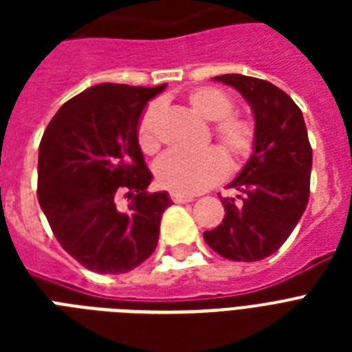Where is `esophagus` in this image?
I'll return each mask as SVG.
<instances>
[{
    "instance_id": "34e87169",
    "label": "esophagus",
    "mask_w": 352,
    "mask_h": 352,
    "mask_svg": "<svg viewBox=\"0 0 352 352\" xmlns=\"http://www.w3.org/2000/svg\"><path fill=\"white\" fill-rule=\"evenodd\" d=\"M170 199H171V201H173V203H192L193 195H186V193L171 192L170 193Z\"/></svg>"
}]
</instances>
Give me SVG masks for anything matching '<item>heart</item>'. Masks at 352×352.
Returning <instances> with one entry per match:
<instances>
[{
    "label": "heart",
    "instance_id": "b5f03b06",
    "mask_svg": "<svg viewBox=\"0 0 352 352\" xmlns=\"http://www.w3.org/2000/svg\"><path fill=\"white\" fill-rule=\"evenodd\" d=\"M186 104L190 111L210 124V135L217 149H206L197 155L171 153L162 155L155 162V177L160 186L177 193H199L208 190L226 175V162L237 170L250 159L256 148V126L243 115L234 113V102L225 91L203 85L188 93ZM162 107L151 102L138 120L137 140L144 153H153L159 148V122ZM226 155L223 157L220 155ZM227 160L225 161L224 159Z\"/></svg>",
    "mask_w": 352,
    "mask_h": 352
}]
</instances>
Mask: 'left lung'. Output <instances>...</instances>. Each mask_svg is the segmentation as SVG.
<instances>
[{
  "instance_id": "1",
  "label": "left lung",
  "mask_w": 352,
  "mask_h": 352,
  "mask_svg": "<svg viewBox=\"0 0 352 352\" xmlns=\"http://www.w3.org/2000/svg\"><path fill=\"white\" fill-rule=\"evenodd\" d=\"M214 80L243 95L256 120V148L221 197L225 219L204 232L206 245L232 261L272 256L301 219L311 193L312 148L301 109L267 80L223 74Z\"/></svg>"
}]
</instances>
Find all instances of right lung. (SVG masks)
<instances>
[{
    "label": "right lung",
    "instance_id": "add662e5",
    "mask_svg": "<svg viewBox=\"0 0 352 352\" xmlns=\"http://www.w3.org/2000/svg\"><path fill=\"white\" fill-rule=\"evenodd\" d=\"M164 87H89L58 109L41 137L38 203L63 250L87 270L129 272L157 248L171 199L148 192L153 175L137 127L148 100Z\"/></svg>",
    "mask_w": 352,
    "mask_h": 352
}]
</instances>
